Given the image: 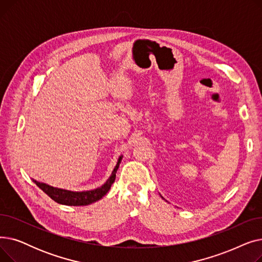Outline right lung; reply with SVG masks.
Listing matches in <instances>:
<instances>
[{
	"label": "right lung",
	"instance_id": "1",
	"mask_svg": "<svg viewBox=\"0 0 262 262\" xmlns=\"http://www.w3.org/2000/svg\"><path fill=\"white\" fill-rule=\"evenodd\" d=\"M122 155L119 157L118 162L116 164V167L110 175V177L107 180V182L102 186L93 190L89 191H81V192H76V191H69L64 189H58V188H54L52 186H49L47 184L37 182L33 180V182L42 190L45 193H47L53 201H55L58 204L61 205H67V206H86L90 205L96 201L101 200L107 192L109 191L110 187L114 184L116 180V173L119 169V166L122 160Z\"/></svg>",
	"mask_w": 262,
	"mask_h": 262
}]
</instances>
